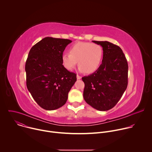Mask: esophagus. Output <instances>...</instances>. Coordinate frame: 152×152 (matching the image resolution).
Returning <instances> with one entry per match:
<instances>
[{
  "mask_svg": "<svg viewBox=\"0 0 152 152\" xmlns=\"http://www.w3.org/2000/svg\"><path fill=\"white\" fill-rule=\"evenodd\" d=\"M76 76H77V79H80L82 78V77H81L80 76H79V75H77Z\"/></svg>",
  "mask_w": 152,
  "mask_h": 152,
  "instance_id": "obj_1",
  "label": "esophagus"
}]
</instances>
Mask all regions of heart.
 <instances>
[{"label":"heart","mask_w":152,"mask_h":152,"mask_svg":"<svg viewBox=\"0 0 152 152\" xmlns=\"http://www.w3.org/2000/svg\"><path fill=\"white\" fill-rule=\"evenodd\" d=\"M69 53L62 55L63 66L66 69H74L78 61L79 70L87 74L94 73L99 68L103 55L102 47L96 43L78 42L70 49Z\"/></svg>","instance_id":"1"}]
</instances>
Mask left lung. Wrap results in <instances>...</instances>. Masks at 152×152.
I'll list each match as a JSON object with an SVG mask.
<instances>
[{
    "label": "left lung",
    "instance_id": "left-lung-1",
    "mask_svg": "<svg viewBox=\"0 0 152 152\" xmlns=\"http://www.w3.org/2000/svg\"><path fill=\"white\" fill-rule=\"evenodd\" d=\"M103 48L102 63L93 74L83 77V99L94 109L111 110L127 86L128 64L121 49L108 41H93Z\"/></svg>",
    "mask_w": 152,
    "mask_h": 152
}]
</instances>
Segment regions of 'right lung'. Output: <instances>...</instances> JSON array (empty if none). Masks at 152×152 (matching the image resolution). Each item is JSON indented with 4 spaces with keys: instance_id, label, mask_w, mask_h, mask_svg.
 Wrapping results in <instances>:
<instances>
[{
    "instance_id": "1",
    "label": "right lung",
    "mask_w": 152,
    "mask_h": 152,
    "mask_svg": "<svg viewBox=\"0 0 152 152\" xmlns=\"http://www.w3.org/2000/svg\"><path fill=\"white\" fill-rule=\"evenodd\" d=\"M72 41L46 37L30 50L25 64L26 86L33 99L43 109L55 110L66 103L76 81V75L62 65V55Z\"/></svg>"
}]
</instances>
